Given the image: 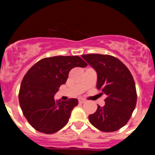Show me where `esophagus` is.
<instances>
[{
	"mask_svg": "<svg viewBox=\"0 0 155 155\" xmlns=\"http://www.w3.org/2000/svg\"><path fill=\"white\" fill-rule=\"evenodd\" d=\"M78 102H80V103H84V102H85L86 101L84 99H83V98H78Z\"/></svg>",
	"mask_w": 155,
	"mask_h": 155,
	"instance_id": "1",
	"label": "esophagus"
}]
</instances>
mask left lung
I'll return each mask as SVG.
<instances>
[{
	"instance_id": "obj_1",
	"label": "left lung",
	"mask_w": 155,
	"mask_h": 155,
	"mask_svg": "<svg viewBox=\"0 0 155 155\" xmlns=\"http://www.w3.org/2000/svg\"><path fill=\"white\" fill-rule=\"evenodd\" d=\"M82 58L97 73V88L106 94L105 105H98L89 122L103 132H113L125 126L137 103L135 82L128 68L110 55L85 54ZM102 94V93H101Z\"/></svg>"
}]
</instances>
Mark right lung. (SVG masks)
<instances>
[{
  "mask_svg": "<svg viewBox=\"0 0 155 155\" xmlns=\"http://www.w3.org/2000/svg\"><path fill=\"white\" fill-rule=\"evenodd\" d=\"M87 65L78 56H57L42 59L28 70L21 81L18 98L25 117L34 129L51 134L68 124L78 100L55 101L54 94L65 84L72 68Z\"/></svg>",
  "mask_w": 155,
  "mask_h": 155,
  "instance_id": "1",
  "label": "right lung"
}]
</instances>
